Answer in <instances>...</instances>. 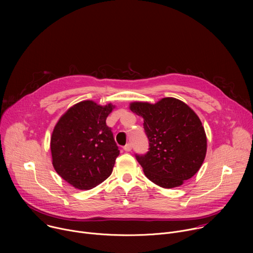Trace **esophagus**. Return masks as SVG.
<instances>
[{"mask_svg":"<svg viewBox=\"0 0 253 253\" xmlns=\"http://www.w3.org/2000/svg\"><path fill=\"white\" fill-rule=\"evenodd\" d=\"M123 149L125 150V151H131V149H132V145H131V143H127L126 145L123 147Z\"/></svg>","mask_w":253,"mask_h":253,"instance_id":"1","label":"esophagus"}]
</instances>
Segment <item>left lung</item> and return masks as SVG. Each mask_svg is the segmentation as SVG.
<instances>
[{
    "label": "left lung",
    "instance_id": "obj_1",
    "mask_svg": "<svg viewBox=\"0 0 253 253\" xmlns=\"http://www.w3.org/2000/svg\"><path fill=\"white\" fill-rule=\"evenodd\" d=\"M130 109L143 117L149 140L147 153L135 154L146 177L163 188L182 185L200 169L206 155V135L198 116L171 97L156 104L134 102Z\"/></svg>",
    "mask_w": 253,
    "mask_h": 253
}]
</instances>
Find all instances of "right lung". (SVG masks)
I'll return each mask as SVG.
<instances>
[{"instance_id": "obj_1", "label": "right lung", "mask_w": 253, "mask_h": 253, "mask_svg": "<svg viewBox=\"0 0 253 253\" xmlns=\"http://www.w3.org/2000/svg\"><path fill=\"white\" fill-rule=\"evenodd\" d=\"M113 105L82 101L56 124L51 138L53 166L72 186L92 189L112 173L119 149L106 119Z\"/></svg>"}]
</instances>
